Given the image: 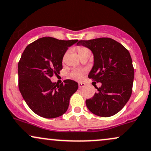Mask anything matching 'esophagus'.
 Masks as SVG:
<instances>
[{
  "mask_svg": "<svg viewBox=\"0 0 151 151\" xmlns=\"http://www.w3.org/2000/svg\"><path fill=\"white\" fill-rule=\"evenodd\" d=\"M85 86H86V84H84V83H81V82L79 83V89H81V88L84 87Z\"/></svg>",
  "mask_w": 151,
  "mask_h": 151,
  "instance_id": "obj_1",
  "label": "esophagus"
}]
</instances>
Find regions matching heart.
Here are the masks:
<instances>
[{"label": "heart", "instance_id": "1", "mask_svg": "<svg viewBox=\"0 0 151 151\" xmlns=\"http://www.w3.org/2000/svg\"><path fill=\"white\" fill-rule=\"evenodd\" d=\"M86 50H88V49L86 47H85L79 46V47H77V51H78V52H79V54L84 52L86 51ZM84 74V70H74L73 72L71 73V77H72V78H74V79H75L80 80L81 79H82Z\"/></svg>", "mask_w": 151, "mask_h": 151}]
</instances>
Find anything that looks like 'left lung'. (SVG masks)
<instances>
[{"instance_id": "1", "label": "left lung", "mask_w": 151, "mask_h": 151, "mask_svg": "<svg viewBox=\"0 0 151 151\" xmlns=\"http://www.w3.org/2000/svg\"><path fill=\"white\" fill-rule=\"evenodd\" d=\"M78 45L91 50L93 66L88 77L101 83L92 98L86 100L91 113L109 117L124 108L132 93L134 69L129 52L111 38L79 40Z\"/></svg>"}]
</instances>
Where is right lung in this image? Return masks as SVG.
Instances as JSON below:
<instances>
[{
	"instance_id": "obj_1",
	"label": "right lung",
	"mask_w": 151,
	"mask_h": 151,
	"mask_svg": "<svg viewBox=\"0 0 151 151\" xmlns=\"http://www.w3.org/2000/svg\"><path fill=\"white\" fill-rule=\"evenodd\" d=\"M77 41L40 38L22 52L18 65L19 90L27 106L40 116L53 119L67 111L78 83L65 79L59 85L50 77L60 73L64 55Z\"/></svg>"
}]
</instances>
